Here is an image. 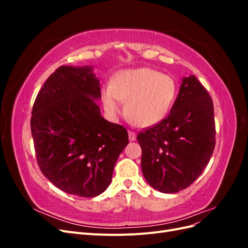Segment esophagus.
<instances>
[{
    "mask_svg": "<svg viewBox=\"0 0 248 248\" xmlns=\"http://www.w3.org/2000/svg\"><path fill=\"white\" fill-rule=\"evenodd\" d=\"M128 134H129V140H131V141L136 140V139H137V134H136V132H133V131H130V130H129Z\"/></svg>",
    "mask_w": 248,
    "mask_h": 248,
    "instance_id": "obj_1",
    "label": "esophagus"
}]
</instances>
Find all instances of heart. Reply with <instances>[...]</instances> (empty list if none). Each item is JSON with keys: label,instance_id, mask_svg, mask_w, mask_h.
Wrapping results in <instances>:
<instances>
[{"label": "heart", "instance_id": "heart-1", "mask_svg": "<svg viewBox=\"0 0 248 248\" xmlns=\"http://www.w3.org/2000/svg\"><path fill=\"white\" fill-rule=\"evenodd\" d=\"M178 92L176 80L152 68H138L117 73L111 86L102 88L103 106L110 115L126 112L138 127H151L167 117Z\"/></svg>", "mask_w": 248, "mask_h": 248}]
</instances>
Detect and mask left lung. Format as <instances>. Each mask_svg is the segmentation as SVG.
<instances>
[{
	"instance_id": "left-lung-1",
	"label": "left lung",
	"mask_w": 248,
	"mask_h": 248,
	"mask_svg": "<svg viewBox=\"0 0 248 248\" xmlns=\"http://www.w3.org/2000/svg\"><path fill=\"white\" fill-rule=\"evenodd\" d=\"M215 134L212 98L196 77L184 78L170 114L137 137L149 185L164 193L187 188L211 158Z\"/></svg>"
}]
</instances>
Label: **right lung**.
<instances>
[{"label": "right lung", "instance_id": "right-lung-1", "mask_svg": "<svg viewBox=\"0 0 248 248\" xmlns=\"http://www.w3.org/2000/svg\"><path fill=\"white\" fill-rule=\"evenodd\" d=\"M99 80L91 67L61 66L34 102L31 131L42 174L61 190L94 198L106 190L128 132L100 115Z\"/></svg>", "mask_w": 248, "mask_h": 248}]
</instances>
